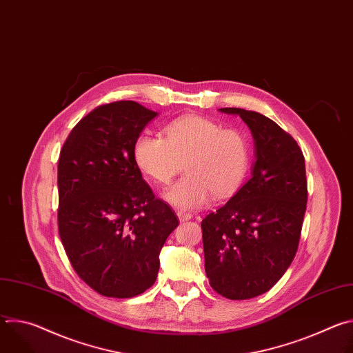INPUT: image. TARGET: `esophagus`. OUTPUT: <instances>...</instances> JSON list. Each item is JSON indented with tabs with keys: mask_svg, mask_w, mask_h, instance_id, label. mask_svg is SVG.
I'll use <instances>...</instances> for the list:
<instances>
[{
	"mask_svg": "<svg viewBox=\"0 0 353 353\" xmlns=\"http://www.w3.org/2000/svg\"><path fill=\"white\" fill-rule=\"evenodd\" d=\"M176 214H177V216H179L180 222H185V221H188V219H191V218H192V215H191V214L184 212V211H177Z\"/></svg>",
	"mask_w": 353,
	"mask_h": 353,
	"instance_id": "1",
	"label": "esophagus"
}]
</instances>
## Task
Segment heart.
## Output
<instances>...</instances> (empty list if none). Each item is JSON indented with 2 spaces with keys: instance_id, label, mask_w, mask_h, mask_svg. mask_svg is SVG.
Segmentation results:
<instances>
[{
  "instance_id": "obj_1",
  "label": "heart",
  "mask_w": 353,
  "mask_h": 353,
  "mask_svg": "<svg viewBox=\"0 0 353 353\" xmlns=\"http://www.w3.org/2000/svg\"><path fill=\"white\" fill-rule=\"evenodd\" d=\"M138 169L159 184H168L183 169L187 174L163 196L181 210L204 205L214 194L226 198L243 184L250 166L245 137L201 116H185L165 128V138L141 134L132 148Z\"/></svg>"
}]
</instances>
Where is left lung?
I'll list each match as a JSON object with an SVG mask.
<instances>
[{
  "label": "left lung",
  "mask_w": 353,
  "mask_h": 353,
  "mask_svg": "<svg viewBox=\"0 0 353 353\" xmlns=\"http://www.w3.org/2000/svg\"><path fill=\"white\" fill-rule=\"evenodd\" d=\"M254 138L251 177L203 228L205 272L215 292L244 300L268 292L293 261L307 204L305 157L275 121L236 108Z\"/></svg>",
  "instance_id": "8db88e82"
}]
</instances>
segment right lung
Listing matches in <instances>:
<instances>
[{
    "mask_svg": "<svg viewBox=\"0 0 353 353\" xmlns=\"http://www.w3.org/2000/svg\"><path fill=\"white\" fill-rule=\"evenodd\" d=\"M158 116L132 100L102 105L70 132L59 159V233L79 278L125 299L157 281L179 219L142 179L132 148Z\"/></svg>",
    "mask_w": 353,
    "mask_h": 353,
    "instance_id": "1",
    "label": "right lung"
}]
</instances>
